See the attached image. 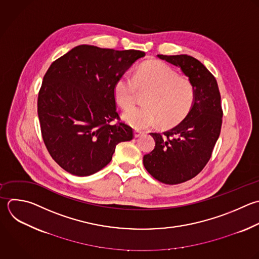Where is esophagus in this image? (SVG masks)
Masks as SVG:
<instances>
[{"label": "esophagus", "mask_w": 259, "mask_h": 259, "mask_svg": "<svg viewBox=\"0 0 259 259\" xmlns=\"http://www.w3.org/2000/svg\"><path fill=\"white\" fill-rule=\"evenodd\" d=\"M142 135H143V133H142V132H140V131H135V132H134V136H135V138H140Z\"/></svg>", "instance_id": "1"}]
</instances>
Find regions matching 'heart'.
<instances>
[{
  "label": "heart",
  "instance_id": "b5f03b06",
  "mask_svg": "<svg viewBox=\"0 0 259 259\" xmlns=\"http://www.w3.org/2000/svg\"><path fill=\"white\" fill-rule=\"evenodd\" d=\"M148 92L144 107L127 109L122 119L137 130H145L158 120L163 126L180 121L190 110L194 90L190 81L161 62H149L141 66L134 79L122 77L114 85V97L124 109L132 107L138 92Z\"/></svg>",
  "mask_w": 259,
  "mask_h": 259
}]
</instances>
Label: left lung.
<instances>
[{
    "label": "left lung",
    "mask_w": 259,
    "mask_h": 259,
    "mask_svg": "<svg viewBox=\"0 0 259 259\" xmlns=\"http://www.w3.org/2000/svg\"><path fill=\"white\" fill-rule=\"evenodd\" d=\"M157 57L180 68L194 90L185 118L162 134L151 133L156 145L143 159L155 179L178 184L196 176L210 158L222 126L221 95L214 77L196 59L187 55Z\"/></svg>",
    "instance_id": "1"
}]
</instances>
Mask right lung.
I'll return each instance as SVG.
<instances>
[{
    "mask_svg": "<svg viewBox=\"0 0 259 259\" xmlns=\"http://www.w3.org/2000/svg\"><path fill=\"white\" fill-rule=\"evenodd\" d=\"M145 55L83 45L51 65L37 112L47 149L64 170L92 175L111 161L117 144L133 139L127 124H110L119 118L114 85Z\"/></svg>",
    "mask_w": 259,
    "mask_h": 259,
    "instance_id": "right-lung-1",
    "label": "right lung"
}]
</instances>
